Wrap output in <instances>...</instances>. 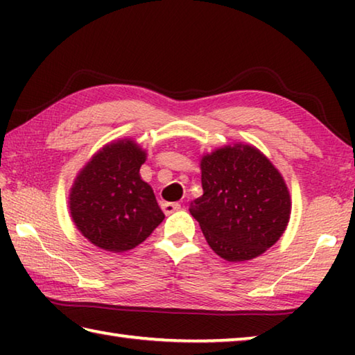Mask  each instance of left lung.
Segmentation results:
<instances>
[{"instance_id":"8db88e82","label":"left lung","mask_w":355,"mask_h":355,"mask_svg":"<svg viewBox=\"0 0 355 355\" xmlns=\"http://www.w3.org/2000/svg\"><path fill=\"white\" fill-rule=\"evenodd\" d=\"M147 152L125 137L106 144L78 172L69 209L81 235L107 252H125L146 241L164 220L152 186L141 178Z\"/></svg>"}]
</instances>
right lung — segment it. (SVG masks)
<instances>
[{"label":"right lung","instance_id":"right-lung-1","mask_svg":"<svg viewBox=\"0 0 355 355\" xmlns=\"http://www.w3.org/2000/svg\"><path fill=\"white\" fill-rule=\"evenodd\" d=\"M203 194L189 211L209 248L227 261L260 257L279 241L291 214L284 177L248 144L214 148L200 159Z\"/></svg>","mask_w":355,"mask_h":355}]
</instances>
